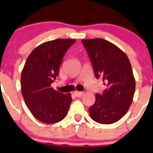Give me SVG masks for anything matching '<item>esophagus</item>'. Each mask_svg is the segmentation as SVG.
<instances>
[{"label":"esophagus","mask_w":153,"mask_h":153,"mask_svg":"<svg viewBox=\"0 0 153 153\" xmlns=\"http://www.w3.org/2000/svg\"><path fill=\"white\" fill-rule=\"evenodd\" d=\"M75 95L77 97H81L83 94H84V92H79V91H75L74 92Z\"/></svg>","instance_id":"34e87169"}]
</instances>
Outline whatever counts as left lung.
<instances>
[{
  "mask_svg": "<svg viewBox=\"0 0 153 153\" xmlns=\"http://www.w3.org/2000/svg\"><path fill=\"white\" fill-rule=\"evenodd\" d=\"M97 79L102 78L107 88L96 94L89 108L91 118L102 124H111L124 116L132 103L136 81L126 53L101 38L82 39Z\"/></svg>",
  "mask_w": 153,
  "mask_h": 153,
  "instance_id": "left-lung-1",
  "label": "left lung"
}]
</instances>
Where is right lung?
I'll return each instance as SVG.
<instances>
[{"label":"right lung","instance_id":"obj_1","mask_svg":"<svg viewBox=\"0 0 153 153\" xmlns=\"http://www.w3.org/2000/svg\"><path fill=\"white\" fill-rule=\"evenodd\" d=\"M75 41L58 39L43 43L31 52L23 68L22 97L32 115L41 122H59L68 111L71 94L54 90L51 84L59 74L63 56Z\"/></svg>","mask_w":153,"mask_h":153}]
</instances>
